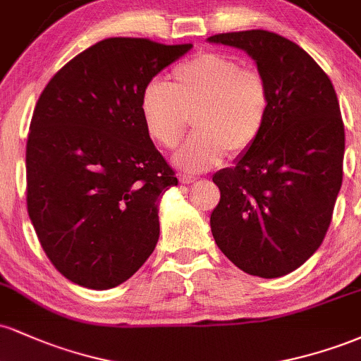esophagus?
<instances>
[{"label":"esophagus","mask_w":361,"mask_h":361,"mask_svg":"<svg viewBox=\"0 0 361 361\" xmlns=\"http://www.w3.org/2000/svg\"><path fill=\"white\" fill-rule=\"evenodd\" d=\"M180 181L183 185H192V183H195V181H197V178L195 176H190V175H181L180 176Z\"/></svg>","instance_id":"1"}]
</instances>
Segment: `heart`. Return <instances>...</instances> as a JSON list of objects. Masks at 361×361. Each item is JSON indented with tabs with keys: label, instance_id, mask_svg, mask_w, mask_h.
Wrapping results in <instances>:
<instances>
[{
	"label": "heart",
	"instance_id": "heart-1",
	"mask_svg": "<svg viewBox=\"0 0 361 361\" xmlns=\"http://www.w3.org/2000/svg\"><path fill=\"white\" fill-rule=\"evenodd\" d=\"M264 76L241 61L217 52L198 54L176 66L169 85L149 81L140 93V117L149 137L175 149L188 128L197 132L176 152L186 171H207L227 154H246L263 134L270 115Z\"/></svg>",
	"mask_w": 361,
	"mask_h": 361
}]
</instances>
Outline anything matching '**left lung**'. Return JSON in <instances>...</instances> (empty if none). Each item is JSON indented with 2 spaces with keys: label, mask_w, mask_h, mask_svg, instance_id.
Returning a JSON list of instances; mask_svg holds the SVG:
<instances>
[{
  "label": "left lung",
  "mask_w": 361,
  "mask_h": 361,
  "mask_svg": "<svg viewBox=\"0 0 361 361\" xmlns=\"http://www.w3.org/2000/svg\"><path fill=\"white\" fill-rule=\"evenodd\" d=\"M209 42L250 54L271 97L255 146L212 178L221 190L214 239L243 271L279 279L302 267L329 229L345 156L336 91L304 49L279 34L229 32Z\"/></svg>",
  "instance_id": "8db88e82"
}]
</instances>
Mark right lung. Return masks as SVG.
<instances>
[{"mask_svg":"<svg viewBox=\"0 0 361 361\" xmlns=\"http://www.w3.org/2000/svg\"><path fill=\"white\" fill-rule=\"evenodd\" d=\"M192 44L111 37L47 82L27 140V210L56 270L86 288L130 279L159 239L157 202L178 185L140 117V93Z\"/></svg>","mask_w":361,"mask_h":361,"instance_id":"right-lung-1","label":"right lung"}]
</instances>
